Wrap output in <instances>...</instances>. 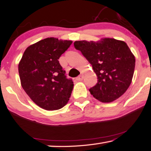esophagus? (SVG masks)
Listing matches in <instances>:
<instances>
[{"label": "esophagus", "instance_id": "obj_1", "mask_svg": "<svg viewBox=\"0 0 151 151\" xmlns=\"http://www.w3.org/2000/svg\"><path fill=\"white\" fill-rule=\"evenodd\" d=\"M84 79V76L82 75V74H81L79 76H78L77 78H76V80H78V81H81Z\"/></svg>", "mask_w": 151, "mask_h": 151}]
</instances>
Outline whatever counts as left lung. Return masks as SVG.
<instances>
[{
  "label": "left lung",
  "instance_id": "left-lung-1",
  "mask_svg": "<svg viewBox=\"0 0 151 151\" xmlns=\"http://www.w3.org/2000/svg\"><path fill=\"white\" fill-rule=\"evenodd\" d=\"M75 48L91 63L97 83L89 89L99 101L109 103L125 93L132 82L135 69L134 54L124 41L104 38L101 41H78Z\"/></svg>",
  "mask_w": 151,
  "mask_h": 151
}]
</instances>
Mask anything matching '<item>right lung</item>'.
<instances>
[{
    "instance_id": "1",
    "label": "right lung",
    "mask_w": 151,
    "mask_h": 151,
    "mask_svg": "<svg viewBox=\"0 0 151 151\" xmlns=\"http://www.w3.org/2000/svg\"><path fill=\"white\" fill-rule=\"evenodd\" d=\"M71 43V41L46 38L24 52L18 65L22 86L41 108L58 110L69 101L73 82L65 76L58 59Z\"/></svg>"
}]
</instances>
